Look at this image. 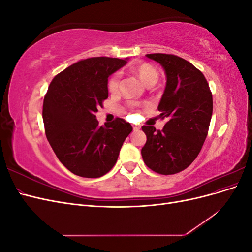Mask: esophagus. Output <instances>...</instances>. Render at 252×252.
Here are the masks:
<instances>
[{
    "label": "esophagus",
    "instance_id": "1",
    "mask_svg": "<svg viewBox=\"0 0 252 252\" xmlns=\"http://www.w3.org/2000/svg\"><path fill=\"white\" fill-rule=\"evenodd\" d=\"M132 127H133V130H134V131L140 130V128H141V126H139V125H133Z\"/></svg>",
    "mask_w": 252,
    "mask_h": 252
}]
</instances>
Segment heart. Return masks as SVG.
Masks as SVG:
<instances>
[{
  "label": "heart",
  "mask_w": 252,
  "mask_h": 252,
  "mask_svg": "<svg viewBox=\"0 0 252 252\" xmlns=\"http://www.w3.org/2000/svg\"><path fill=\"white\" fill-rule=\"evenodd\" d=\"M132 70L139 75V78L141 81L146 84V85H155L158 79V73L157 71L156 68L154 66H151L148 63H142L140 65H136L135 67L132 68ZM119 82H120V77L118 73H114L112 77L108 81V89L110 93H117V90L119 88Z\"/></svg>",
  "instance_id": "obj_1"
}]
</instances>
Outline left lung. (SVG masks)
<instances>
[{"label":"left lung","instance_id":"left-lung-1","mask_svg":"<svg viewBox=\"0 0 252 252\" xmlns=\"http://www.w3.org/2000/svg\"><path fill=\"white\" fill-rule=\"evenodd\" d=\"M146 57L161 64L166 73L158 109L167 122L162 130L142 127L147 136L142 157L151 170L174 174L186 169L200 154L212 116V94L204 74L188 61L166 53Z\"/></svg>","mask_w":252,"mask_h":252}]
</instances>
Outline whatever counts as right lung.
Masks as SVG:
<instances>
[{
  "mask_svg": "<svg viewBox=\"0 0 252 252\" xmlns=\"http://www.w3.org/2000/svg\"><path fill=\"white\" fill-rule=\"evenodd\" d=\"M127 60L96 57L81 60L57 74L43 103L47 140L66 168L83 178L107 173L132 131L131 125L117 118L105 126L95 119L97 108L108 97V78Z\"/></svg>",
  "mask_w": 252,
  "mask_h": 252,
  "instance_id": "1",
  "label": "right lung"
}]
</instances>
